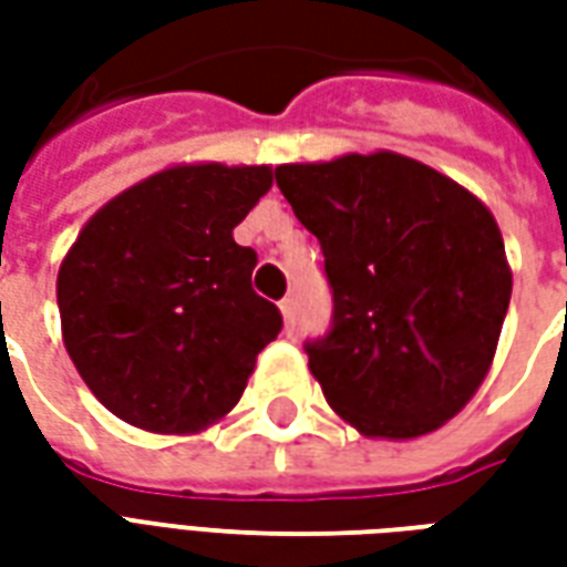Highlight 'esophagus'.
I'll list each match as a JSON object with an SVG mask.
<instances>
[{"instance_id": "esophagus-1", "label": "esophagus", "mask_w": 567, "mask_h": 567, "mask_svg": "<svg viewBox=\"0 0 567 567\" xmlns=\"http://www.w3.org/2000/svg\"><path fill=\"white\" fill-rule=\"evenodd\" d=\"M279 309H282V319H285V328L291 331L295 328V316H297V303H295V297L288 295L279 300Z\"/></svg>"}]
</instances>
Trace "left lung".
I'll return each instance as SVG.
<instances>
[{"label": "left lung", "mask_w": 567, "mask_h": 567, "mask_svg": "<svg viewBox=\"0 0 567 567\" xmlns=\"http://www.w3.org/2000/svg\"><path fill=\"white\" fill-rule=\"evenodd\" d=\"M276 185L324 255L331 328L303 349L333 413L389 440L455 416L488 373L511 307L492 212L392 151L285 163Z\"/></svg>", "instance_id": "left-lung-1"}]
</instances>
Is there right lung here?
Segmentation results:
<instances>
[{
	"label": "right lung",
	"mask_w": 567,
	"mask_h": 567,
	"mask_svg": "<svg viewBox=\"0 0 567 567\" xmlns=\"http://www.w3.org/2000/svg\"><path fill=\"white\" fill-rule=\"evenodd\" d=\"M270 166H173L105 203L56 276L63 343L100 404L130 425L187 434L230 413L282 331L255 295V248L234 227Z\"/></svg>",
	"instance_id": "1"
}]
</instances>
